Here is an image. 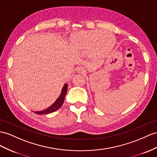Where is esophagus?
<instances>
[{"label": "esophagus", "mask_w": 157, "mask_h": 157, "mask_svg": "<svg viewBox=\"0 0 157 157\" xmlns=\"http://www.w3.org/2000/svg\"><path fill=\"white\" fill-rule=\"evenodd\" d=\"M76 71L78 73H80V74H85L86 73V70L84 69V67H82V66H78L77 68H76Z\"/></svg>", "instance_id": "34e87169"}]
</instances>
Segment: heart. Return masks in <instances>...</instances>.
<instances>
[{"mask_svg":"<svg viewBox=\"0 0 157 157\" xmlns=\"http://www.w3.org/2000/svg\"><path fill=\"white\" fill-rule=\"evenodd\" d=\"M74 46L80 51L101 55L111 50L115 44L114 35L109 32L92 30L82 32L73 38Z\"/></svg>","mask_w":157,"mask_h":157,"instance_id":"b5f03b06","label":"heart"}]
</instances>
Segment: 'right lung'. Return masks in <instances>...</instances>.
<instances>
[{
	"label": "right lung",
	"mask_w": 157,
	"mask_h": 157,
	"mask_svg": "<svg viewBox=\"0 0 157 157\" xmlns=\"http://www.w3.org/2000/svg\"><path fill=\"white\" fill-rule=\"evenodd\" d=\"M67 84L66 83L62 87L61 94H60L59 98L56 100L55 102L52 104L51 106H50L49 107L46 108V109H44L42 111H34V113L38 115H42V114L50 113H52V112L57 111L63 105V101H64V98H65V96L67 93Z\"/></svg>",
	"instance_id": "add662e5"
}]
</instances>
